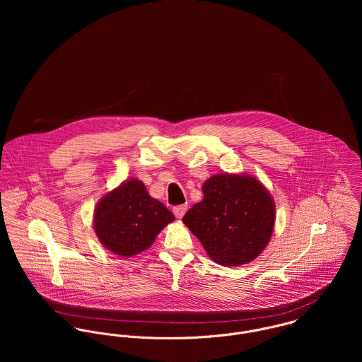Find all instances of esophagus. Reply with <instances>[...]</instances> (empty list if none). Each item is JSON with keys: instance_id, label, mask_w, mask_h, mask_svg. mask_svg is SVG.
<instances>
[{"instance_id": "34e87169", "label": "esophagus", "mask_w": 362, "mask_h": 362, "mask_svg": "<svg viewBox=\"0 0 362 362\" xmlns=\"http://www.w3.org/2000/svg\"><path fill=\"white\" fill-rule=\"evenodd\" d=\"M187 205H178V206L173 207V211H174V214H175V217H178V218H181L184 214H185V211H187Z\"/></svg>"}]
</instances>
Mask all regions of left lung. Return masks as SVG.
Masks as SVG:
<instances>
[{
	"mask_svg": "<svg viewBox=\"0 0 362 362\" xmlns=\"http://www.w3.org/2000/svg\"><path fill=\"white\" fill-rule=\"evenodd\" d=\"M204 201L182 217L199 238L207 255L224 266L257 258L274 226V205L254 177L218 174L202 187Z\"/></svg>",
	"mask_w": 362,
	"mask_h": 362,
	"instance_id": "obj_1",
	"label": "left lung"
}]
</instances>
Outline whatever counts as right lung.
<instances>
[{
    "label": "right lung",
    "instance_id": "add662e5",
    "mask_svg": "<svg viewBox=\"0 0 362 362\" xmlns=\"http://www.w3.org/2000/svg\"><path fill=\"white\" fill-rule=\"evenodd\" d=\"M174 214L153 199L138 180L124 182L104 197L95 213V230L104 247L121 257L149 248Z\"/></svg>",
    "mask_w": 362,
    "mask_h": 362
}]
</instances>
